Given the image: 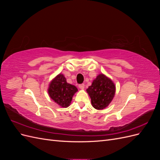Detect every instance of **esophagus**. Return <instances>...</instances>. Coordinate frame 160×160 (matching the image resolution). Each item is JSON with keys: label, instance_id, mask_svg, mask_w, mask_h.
<instances>
[{"label": "esophagus", "instance_id": "obj_1", "mask_svg": "<svg viewBox=\"0 0 160 160\" xmlns=\"http://www.w3.org/2000/svg\"><path fill=\"white\" fill-rule=\"evenodd\" d=\"M79 89H84V88H85V85H84V84H80V85H79Z\"/></svg>", "mask_w": 160, "mask_h": 160}]
</instances>
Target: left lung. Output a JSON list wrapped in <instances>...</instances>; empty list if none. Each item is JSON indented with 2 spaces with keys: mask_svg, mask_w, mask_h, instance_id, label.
<instances>
[{
  "mask_svg": "<svg viewBox=\"0 0 160 160\" xmlns=\"http://www.w3.org/2000/svg\"><path fill=\"white\" fill-rule=\"evenodd\" d=\"M115 85L110 78L100 73L92 82L86 91L91 98V105L98 110L106 108L115 94Z\"/></svg>",
  "mask_w": 160,
  "mask_h": 160,
  "instance_id": "obj_1",
  "label": "left lung"
}]
</instances>
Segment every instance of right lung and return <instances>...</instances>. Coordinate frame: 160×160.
<instances>
[{
    "label": "right lung",
    "instance_id": "1",
    "mask_svg": "<svg viewBox=\"0 0 160 160\" xmlns=\"http://www.w3.org/2000/svg\"><path fill=\"white\" fill-rule=\"evenodd\" d=\"M47 91L57 104L66 108L70 105L72 97L78 89L75 85L67 83L63 74L59 73L51 81Z\"/></svg>",
    "mask_w": 160,
    "mask_h": 160
}]
</instances>
